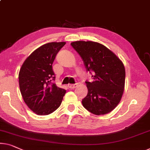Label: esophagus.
Masks as SVG:
<instances>
[{
  "instance_id": "34e87169",
  "label": "esophagus",
  "mask_w": 150,
  "mask_h": 150,
  "mask_svg": "<svg viewBox=\"0 0 150 150\" xmlns=\"http://www.w3.org/2000/svg\"><path fill=\"white\" fill-rule=\"evenodd\" d=\"M77 86V83H75V84H69L68 85V88L70 89H74Z\"/></svg>"
}]
</instances>
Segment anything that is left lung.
Returning a JSON list of instances; mask_svg holds the SVG:
<instances>
[{"instance_id":"obj_1","label":"left lung","mask_w":150,"mask_h":150,"mask_svg":"<svg viewBox=\"0 0 150 150\" xmlns=\"http://www.w3.org/2000/svg\"><path fill=\"white\" fill-rule=\"evenodd\" d=\"M71 45L81 57L92 81H86L88 94L82 100L86 109L96 115H106L119 103L124 91L125 69L121 61L98 42L77 41Z\"/></svg>"}]
</instances>
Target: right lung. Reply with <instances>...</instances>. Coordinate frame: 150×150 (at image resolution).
<instances>
[{
    "mask_svg": "<svg viewBox=\"0 0 150 150\" xmlns=\"http://www.w3.org/2000/svg\"><path fill=\"white\" fill-rule=\"evenodd\" d=\"M66 43L50 42L39 47L27 58L19 73L22 97L29 108L38 115H48L61 105L66 90L52 81V63Z\"/></svg>",
    "mask_w": 150,
    "mask_h": 150,
    "instance_id": "right-lung-1",
    "label": "right lung"
}]
</instances>
